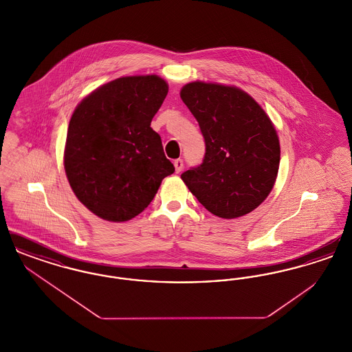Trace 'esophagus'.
<instances>
[{"label":"esophagus","instance_id":"34e87169","mask_svg":"<svg viewBox=\"0 0 352 352\" xmlns=\"http://www.w3.org/2000/svg\"><path fill=\"white\" fill-rule=\"evenodd\" d=\"M174 168H175L177 173H181L182 168H184V161H182L181 158H179V160H175V161H174Z\"/></svg>","mask_w":352,"mask_h":352}]
</instances>
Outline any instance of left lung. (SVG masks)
<instances>
[{"label": "left lung", "instance_id": "obj_1", "mask_svg": "<svg viewBox=\"0 0 352 352\" xmlns=\"http://www.w3.org/2000/svg\"><path fill=\"white\" fill-rule=\"evenodd\" d=\"M181 99L206 142L199 166L181 175L192 195L219 218L250 214L267 199L280 166V141L265 111L240 88L192 82Z\"/></svg>", "mask_w": 352, "mask_h": 352}]
</instances>
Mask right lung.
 Listing matches in <instances>:
<instances>
[{"instance_id":"right-lung-1","label":"right lung","mask_w":352,"mask_h":352,"mask_svg":"<svg viewBox=\"0 0 352 352\" xmlns=\"http://www.w3.org/2000/svg\"><path fill=\"white\" fill-rule=\"evenodd\" d=\"M168 91L157 75L125 76L101 85L75 108L65 170L76 198L96 217L118 223L137 217L174 173L151 128Z\"/></svg>"}]
</instances>
